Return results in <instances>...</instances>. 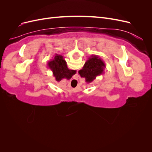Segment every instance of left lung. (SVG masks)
Listing matches in <instances>:
<instances>
[{
  "label": "left lung",
  "mask_w": 152,
  "mask_h": 152,
  "mask_svg": "<svg viewBox=\"0 0 152 152\" xmlns=\"http://www.w3.org/2000/svg\"><path fill=\"white\" fill-rule=\"evenodd\" d=\"M106 65L102 59L96 55H91L79 73L81 77L85 78L86 82L90 83L98 76L103 74Z\"/></svg>",
  "instance_id": "1"
}]
</instances>
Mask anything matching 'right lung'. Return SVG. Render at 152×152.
Listing matches in <instances>:
<instances>
[{
    "label": "right lung",
    "instance_id": "obj_1",
    "mask_svg": "<svg viewBox=\"0 0 152 152\" xmlns=\"http://www.w3.org/2000/svg\"><path fill=\"white\" fill-rule=\"evenodd\" d=\"M48 67L53 72V76L58 82L63 79H70L76 73V70H70L67 66L66 62L61 55L55 54L53 59L48 63Z\"/></svg>",
    "mask_w": 152,
    "mask_h": 152
}]
</instances>
